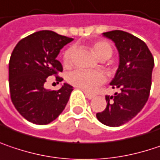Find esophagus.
Returning a JSON list of instances; mask_svg holds the SVG:
<instances>
[{
  "label": "esophagus",
  "instance_id": "34e87169",
  "mask_svg": "<svg viewBox=\"0 0 160 160\" xmlns=\"http://www.w3.org/2000/svg\"><path fill=\"white\" fill-rule=\"evenodd\" d=\"M84 92V93L86 95V97L88 98V99H92L93 97H94V94H92V93H91V92H86V91H83Z\"/></svg>",
  "mask_w": 160,
  "mask_h": 160
}]
</instances>
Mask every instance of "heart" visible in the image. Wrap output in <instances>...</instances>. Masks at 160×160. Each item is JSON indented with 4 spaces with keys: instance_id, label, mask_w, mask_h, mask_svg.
Instances as JSON below:
<instances>
[{
    "instance_id": "obj_1",
    "label": "heart",
    "mask_w": 160,
    "mask_h": 160,
    "mask_svg": "<svg viewBox=\"0 0 160 160\" xmlns=\"http://www.w3.org/2000/svg\"><path fill=\"white\" fill-rule=\"evenodd\" d=\"M92 50L94 54L101 59H107L112 54V48L109 42L105 40L95 41L92 45ZM74 53V47H69L63 54V64L69 67L72 63V56ZM106 80L105 74L101 70H84L77 69L69 73L68 81L85 91L92 92L98 86L102 84Z\"/></svg>"
}]
</instances>
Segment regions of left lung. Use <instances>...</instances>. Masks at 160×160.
Here are the masks:
<instances>
[{
  "instance_id": "8db88e82",
  "label": "left lung",
  "mask_w": 160,
  "mask_h": 160,
  "mask_svg": "<svg viewBox=\"0 0 160 160\" xmlns=\"http://www.w3.org/2000/svg\"><path fill=\"white\" fill-rule=\"evenodd\" d=\"M103 36L115 43L119 52V68L111 85L120 92L105 96L107 105L96 117L105 125L116 127L133 119L148 102L154 58L144 41L127 32L113 30Z\"/></svg>"
}]
</instances>
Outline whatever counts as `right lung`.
Segmentation results:
<instances>
[{
    "instance_id": "1",
    "label": "right lung",
    "mask_w": 160,
    "mask_h": 160,
    "mask_svg": "<svg viewBox=\"0 0 160 160\" xmlns=\"http://www.w3.org/2000/svg\"><path fill=\"white\" fill-rule=\"evenodd\" d=\"M73 38L43 30L22 38L15 46L9 61L11 100L23 118L36 124H48L64 110L73 87L64 84L58 91H47V78L57 82L63 71L57 59L60 49Z\"/></svg>"
}]
</instances>
